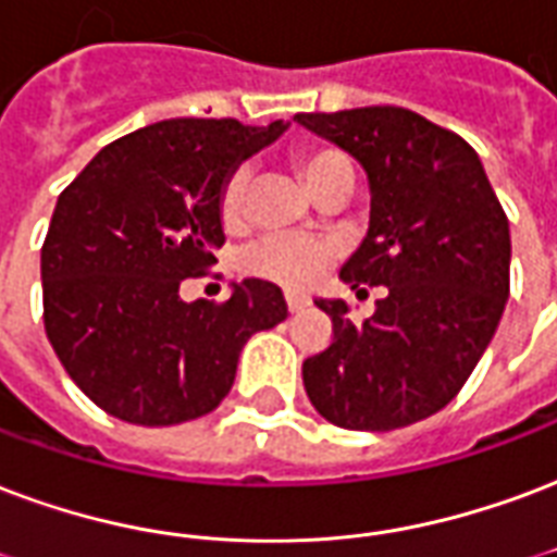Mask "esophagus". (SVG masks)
I'll return each mask as SVG.
<instances>
[{"instance_id": "34e87169", "label": "esophagus", "mask_w": 557, "mask_h": 557, "mask_svg": "<svg viewBox=\"0 0 557 557\" xmlns=\"http://www.w3.org/2000/svg\"><path fill=\"white\" fill-rule=\"evenodd\" d=\"M286 307H289V312H298L304 307H310V298L300 295V292H286Z\"/></svg>"}]
</instances>
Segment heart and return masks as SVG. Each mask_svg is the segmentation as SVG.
Listing matches in <instances>:
<instances>
[{
	"label": "heart",
	"mask_w": 557,
	"mask_h": 557,
	"mask_svg": "<svg viewBox=\"0 0 557 557\" xmlns=\"http://www.w3.org/2000/svg\"><path fill=\"white\" fill-rule=\"evenodd\" d=\"M295 168L307 180L312 195H319L327 180L342 171H351V162L333 147H307L295 152ZM247 195H250V168H236L226 176L218 212L226 226H238L247 215ZM333 245L324 238H298V236H268L247 250L242 257V268L253 277L283 283V286H310L319 277L321 268L333 259Z\"/></svg>",
	"instance_id": "obj_1"
}]
</instances>
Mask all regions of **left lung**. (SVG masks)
<instances>
[{
    "mask_svg": "<svg viewBox=\"0 0 557 557\" xmlns=\"http://www.w3.org/2000/svg\"><path fill=\"white\" fill-rule=\"evenodd\" d=\"M295 121L362 164L369 233L339 277L360 292L386 286L362 324L345 300H315L333 342L304 360L307 395L348 431L413 425L460 393L496 333L510 292L508 215L478 152L416 111L366 106Z\"/></svg>",
    "mask_w": 557,
    "mask_h": 557,
    "instance_id": "8db88e82",
    "label": "left lung"
}]
</instances>
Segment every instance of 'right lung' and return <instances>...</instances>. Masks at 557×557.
I'll return each instance as SVG.
<instances>
[{
  "label": "right lung",
  "instance_id": "1",
  "mask_svg": "<svg viewBox=\"0 0 557 557\" xmlns=\"http://www.w3.org/2000/svg\"><path fill=\"white\" fill-rule=\"evenodd\" d=\"M289 123L174 117L102 147L61 191L40 247L44 327L73 383L132 425L212 413L245 342L289 315L268 280L224 304L180 298L224 245L218 197L236 164Z\"/></svg>",
  "mask_w": 557,
  "mask_h": 557
}]
</instances>
